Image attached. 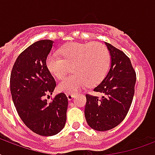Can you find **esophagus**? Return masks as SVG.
I'll return each mask as SVG.
<instances>
[{
  "instance_id": "1",
  "label": "esophagus",
  "mask_w": 155,
  "mask_h": 155,
  "mask_svg": "<svg viewBox=\"0 0 155 155\" xmlns=\"http://www.w3.org/2000/svg\"><path fill=\"white\" fill-rule=\"evenodd\" d=\"M67 97H68V101H71L74 98V94H72V93H68L67 94Z\"/></svg>"
}]
</instances>
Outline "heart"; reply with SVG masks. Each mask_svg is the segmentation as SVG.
I'll use <instances>...</instances> for the list:
<instances>
[{
  "label": "heart",
  "instance_id": "1",
  "mask_svg": "<svg viewBox=\"0 0 155 155\" xmlns=\"http://www.w3.org/2000/svg\"><path fill=\"white\" fill-rule=\"evenodd\" d=\"M60 54L62 57L49 54L46 66L57 79H62L71 66L74 74L58 85V89L65 93H74L84 85L96 86L104 80L110 67V52L101 42H72L62 47Z\"/></svg>",
  "mask_w": 155,
  "mask_h": 155
}]
</instances>
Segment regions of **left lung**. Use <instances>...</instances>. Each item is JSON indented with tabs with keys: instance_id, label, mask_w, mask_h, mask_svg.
Returning a JSON list of instances; mask_svg holds the SVG:
<instances>
[{
	"instance_id": "obj_1",
	"label": "left lung",
	"mask_w": 155,
	"mask_h": 155,
	"mask_svg": "<svg viewBox=\"0 0 155 155\" xmlns=\"http://www.w3.org/2000/svg\"><path fill=\"white\" fill-rule=\"evenodd\" d=\"M111 54V67L106 77L94 88L103 97L86 94L84 115L90 127L106 131L117 126L127 115L134 95L136 72L130 58L105 42Z\"/></svg>"
}]
</instances>
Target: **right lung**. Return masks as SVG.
<instances>
[{
	"instance_id": "1",
	"label": "right lung",
	"mask_w": 155,
	"mask_h": 155,
	"mask_svg": "<svg viewBox=\"0 0 155 155\" xmlns=\"http://www.w3.org/2000/svg\"><path fill=\"white\" fill-rule=\"evenodd\" d=\"M51 40H40L19 54L10 75V92L20 118L33 132L41 136L57 134L65 126L68 97L63 92L48 103L47 97L56 87L46 59Z\"/></svg>"
}]
</instances>
